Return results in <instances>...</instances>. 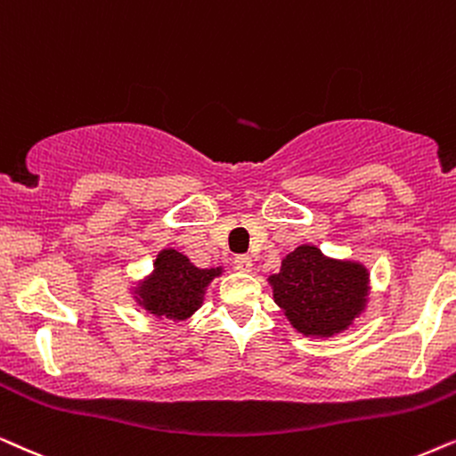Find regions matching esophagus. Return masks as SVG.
<instances>
[{
  "instance_id": "obj_1",
  "label": "esophagus",
  "mask_w": 456,
  "mask_h": 456,
  "mask_svg": "<svg viewBox=\"0 0 456 456\" xmlns=\"http://www.w3.org/2000/svg\"><path fill=\"white\" fill-rule=\"evenodd\" d=\"M235 269L241 273H250L252 271V258L241 254V256H235Z\"/></svg>"
}]
</instances>
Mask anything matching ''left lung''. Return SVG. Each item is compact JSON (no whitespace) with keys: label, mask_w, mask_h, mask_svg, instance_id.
<instances>
[{"label":"left lung","mask_w":456,"mask_h":456,"mask_svg":"<svg viewBox=\"0 0 456 456\" xmlns=\"http://www.w3.org/2000/svg\"><path fill=\"white\" fill-rule=\"evenodd\" d=\"M269 283L277 306L306 338H331L348 330L365 313L371 291L365 265L330 258L311 244L289 252Z\"/></svg>","instance_id":"8db88e82"}]
</instances>
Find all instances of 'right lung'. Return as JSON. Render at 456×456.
<instances>
[{"label":"right lung","instance_id":"add662e5","mask_svg":"<svg viewBox=\"0 0 456 456\" xmlns=\"http://www.w3.org/2000/svg\"><path fill=\"white\" fill-rule=\"evenodd\" d=\"M223 269H198L185 254L173 248L158 252L154 269L133 288V298L156 319L185 321L204 305V294Z\"/></svg>","mask_w":456,"mask_h":456}]
</instances>
